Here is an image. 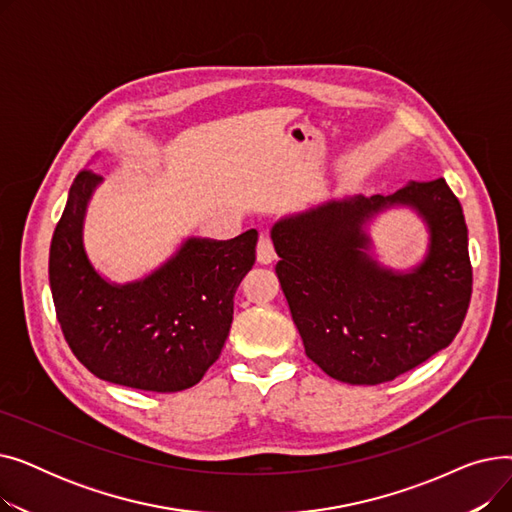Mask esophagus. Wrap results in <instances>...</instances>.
<instances>
[{
	"instance_id": "esophagus-1",
	"label": "esophagus",
	"mask_w": 512,
	"mask_h": 512,
	"mask_svg": "<svg viewBox=\"0 0 512 512\" xmlns=\"http://www.w3.org/2000/svg\"><path fill=\"white\" fill-rule=\"evenodd\" d=\"M274 259H276V249H274L272 238L267 234H261L259 242H257V261L267 265V263H272Z\"/></svg>"
}]
</instances>
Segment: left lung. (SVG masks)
<instances>
[{"label": "left lung", "instance_id": "left-lung-1", "mask_svg": "<svg viewBox=\"0 0 512 512\" xmlns=\"http://www.w3.org/2000/svg\"><path fill=\"white\" fill-rule=\"evenodd\" d=\"M392 204L413 206L430 228L426 259L407 275L367 253L362 226ZM276 274L307 357L330 378L394 380L459 334L473 270L467 224L444 178L411 180L394 195L328 201L276 222Z\"/></svg>", "mask_w": 512, "mask_h": 512}]
</instances>
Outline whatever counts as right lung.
Returning <instances> with one entry per match:
<instances>
[{
    "instance_id": "add662e5",
    "label": "right lung",
    "mask_w": 512,
    "mask_h": 512,
    "mask_svg": "<svg viewBox=\"0 0 512 512\" xmlns=\"http://www.w3.org/2000/svg\"><path fill=\"white\" fill-rule=\"evenodd\" d=\"M101 182L78 172L49 249V286L74 357L99 380L180 392L201 382L228 338L238 284L255 263L257 230L230 240L188 238L151 276L110 284L83 245L89 199Z\"/></svg>"
}]
</instances>
